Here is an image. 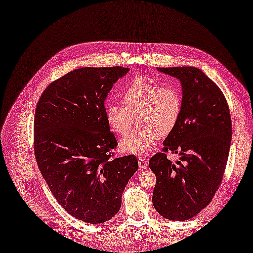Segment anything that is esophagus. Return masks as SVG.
<instances>
[{
  "label": "esophagus",
  "instance_id": "obj_1",
  "mask_svg": "<svg viewBox=\"0 0 253 253\" xmlns=\"http://www.w3.org/2000/svg\"><path fill=\"white\" fill-rule=\"evenodd\" d=\"M138 167L140 169H146L148 168V162L144 158H139L138 159Z\"/></svg>",
  "mask_w": 253,
  "mask_h": 253
}]
</instances>
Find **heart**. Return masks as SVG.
Instances as JSON below:
<instances>
[{
	"label": "heart",
	"instance_id": "heart-1",
	"mask_svg": "<svg viewBox=\"0 0 253 253\" xmlns=\"http://www.w3.org/2000/svg\"><path fill=\"white\" fill-rule=\"evenodd\" d=\"M125 106L111 104L106 108V122L115 133L124 135L137 117V130L120 141L124 153L144 156L177 126L182 113V95L173 85H159L136 79L124 91Z\"/></svg>",
	"mask_w": 253,
	"mask_h": 253
}]
</instances>
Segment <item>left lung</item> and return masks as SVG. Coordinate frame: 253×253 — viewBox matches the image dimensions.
I'll use <instances>...</instances> for the list:
<instances>
[{"mask_svg":"<svg viewBox=\"0 0 253 253\" xmlns=\"http://www.w3.org/2000/svg\"><path fill=\"white\" fill-rule=\"evenodd\" d=\"M182 84V113L149 167L156 175L152 202L169 220L185 221L211 203L223 178L232 141V119L218 85L195 67L157 68ZM179 153L169 161L166 152Z\"/></svg>","mask_w":253,"mask_h":253,"instance_id":"8db88e82","label":"left lung"}]
</instances>
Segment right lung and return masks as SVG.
Segmentation results:
<instances>
[{"label": "right lung", "instance_id": "right-lung-1", "mask_svg": "<svg viewBox=\"0 0 253 253\" xmlns=\"http://www.w3.org/2000/svg\"><path fill=\"white\" fill-rule=\"evenodd\" d=\"M129 68L84 67L51 83L37 103L34 152L58 203L86 223H103L120 210L138 169L134 155L113 158L118 141L104 101Z\"/></svg>", "mask_w": 253, "mask_h": 253}]
</instances>
